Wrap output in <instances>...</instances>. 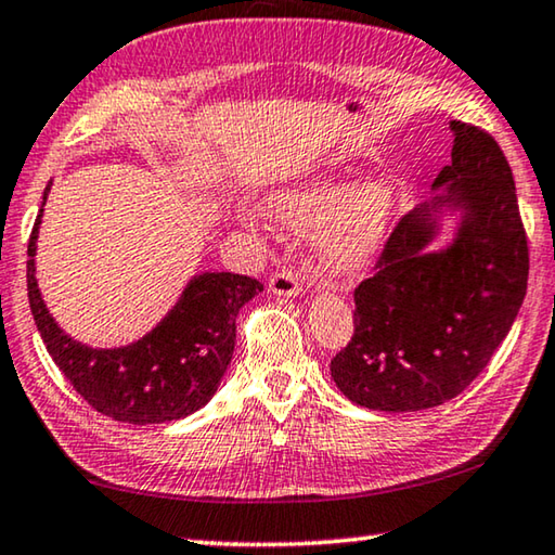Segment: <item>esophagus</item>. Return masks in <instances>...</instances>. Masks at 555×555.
<instances>
[{
	"mask_svg": "<svg viewBox=\"0 0 555 555\" xmlns=\"http://www.w3.org/2000/svg\"><path fill=\"white\" fill-rule=\"evenodd\" d=\"M269 292L274 294V296H298L304 292V284H301V279H298L294 271H288V269H281V271H276L274 276L269 279Z\"/></svg>",
	"mask_w": 555,
	"mask_h": 555,
	"instance_id": "1",
	"label": "esophagus"
}]
</instances>
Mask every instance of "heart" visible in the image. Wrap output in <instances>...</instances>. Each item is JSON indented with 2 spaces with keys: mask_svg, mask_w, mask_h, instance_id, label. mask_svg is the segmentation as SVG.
<instances>
[{
  "mask_svg": "<svg viewBox=\"0 0 555 555\" xmlns=\"http://www.w3.org/2000/svg\"><path fill=\"white\" fill-rule=\"evenodd\" d=\"M398 207V190L385 178L356 184L315 178L267 197V215L281 230L296 236L319 232V263L333 279H353L373 267L390 240Z\"/></svg>",
  "mask_w": 555,
  "mask_h": 555,
  "instance_id": "1",
  "label": "heart"
}]
</instances>
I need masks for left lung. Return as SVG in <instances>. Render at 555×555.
<instances>
[{
    "instance_id": "left-lung-1",
    "label": "left lung",
    "mask_w": 555,
    "mask_h": 555,
    "mask_svg": "<svg viewBox=\"0 0 555 555\" xmlns=\"http://www.w3.org/2000/svg\"><path fill=\"white\" fill-rule=\"evenodd\" d=\"M452 163L395 227L377 274L356 288V333L331 360L350 402L380 412L437 408L472 385L512 331L529 281V242L512 167L494 138L452 120ZM453 240L431 242L444 216Z\"/></svg>"
}]
</instances>
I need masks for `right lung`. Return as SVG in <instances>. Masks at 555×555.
I'll return each mask as SVG.
<instances>
[{"label": "right lung", "instance_id": "obj_1", "mask_svg": "<svg viewBox=\"0 0 555 555\" xmlns=\"http://www.w3.org/2000/svg\"><path fill=\"white\" fill-rule=\"evenodd\" d=\"M29 236L26 288L43 346L74 390L101 415L128 425L182 420L212 400L227 373L242 306L263 292L257 279L205 271L190 279L165 319L120 348H91L74 340L43 304L37 284V240L43 205Z\"/></svg>", "mask_w": 555, "mask_h": 555}]
</instances>
